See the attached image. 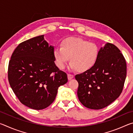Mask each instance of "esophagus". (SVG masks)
<instances>
[{
    "label": "esophagus",
    "instance_id": "obj_1",
    "mask_svg": "<svg viewBox=\"0 0 133 133\" xmlns=\"http://www.w3.org/2000/svg\"><path fill=\"white\" fill-rule=\"evenodd\" d=\"M67 77H68V79L70 80H71L72 78L74 77V75H71V74H68L67 75Z\"/></svg>",
    "mask_w": 133,
    "mask_h": 133
}]
</instances>
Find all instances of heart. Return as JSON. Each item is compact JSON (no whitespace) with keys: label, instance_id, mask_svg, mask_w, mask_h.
I'll list each match as a JSON object with an SVG mask.
<instances>
[{"label":"heart","instance_id":"heart-1","mask_svg":"<svg viewBox=\"0 0 133 133\" xmlns=\"http://www.w3.org/2000/svg\"><path fill=\"white\" fill-rule=\"evenodd\" d=\"M56 63L63 69L69 60V68L81 72L86 71L94 66L97 60L99 49L93 42L77 37H69L62 42L61 46L54 50Z\"/></svg>","mask_w":133,"mask_h":133}]
</instances>
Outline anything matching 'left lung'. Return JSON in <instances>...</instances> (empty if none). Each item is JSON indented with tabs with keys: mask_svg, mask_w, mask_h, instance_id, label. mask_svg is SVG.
Here are the masks:
<instances>
[{
	"mask_svg": "<svg viewBox=\"0 0 133 133\" xmlns=\"http://www.w3.org/2000/svg\"><path fill=\"white\" fill-rule=\"evenodd\" d=\"M127 74L124 57L110 43L99 50L93 67L75 78L78 83L77 96L85 107L102 109L116 100L122 92Z\"/></svg>",
	"mask_w": 133,
	"mask_h": 133,
	"instance_id": "left-lung-1",
	"label": "left lung"
}]
</instances>
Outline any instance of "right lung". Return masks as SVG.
Here are the masks:
<instances>
[{"label": "right lung", "mask_w": 133, "mask_h": 133, "mask_svg": "<svg viewBox=\"0 0 133 133\" xmlns=\"http://www.w3.org/2000/svg\"><path fill=\"white\" fill-rule=\"evenodd\" d=\"M54 46L39 36L20 43L13 51L8 67V79L22 104L34 110L49 106L67 76L55 64Z\"/></svg>", "instance_id": "add662e5"}]
</instances>
